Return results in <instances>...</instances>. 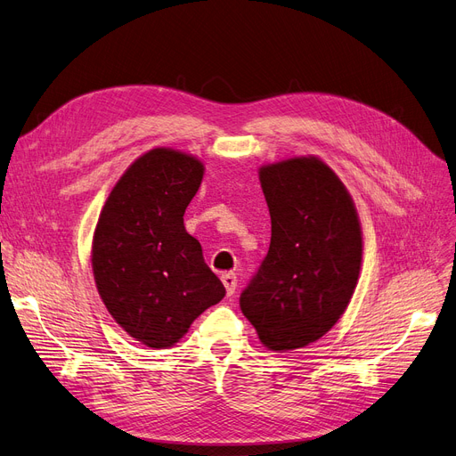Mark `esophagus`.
Segmentation results:
<instances>
[{"label": "esophagus", "instance_id": "obj_1", "mask_svg": "<svg viewBox=\"0 0 456 456\" xmlns=\"http://www.w3.org/2000/svg\"><path fill=\"white\" fill-rule=\"evenodd\" d=\"M221 279H223V284L226 288V294L233 296L235 294V288H238V277H235L233 273H224Z\"/></svg>", "mask_w": 456, "mask_h": 456}]
</instances>
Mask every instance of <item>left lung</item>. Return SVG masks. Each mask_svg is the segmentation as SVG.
<instances>
[{
	"label": "left lung",
	"instance_id": "8db88e82",
	"mask_svg": "<svg viewBox=\"0 0 456 456\" xmlns=\"http://www.w3.org/2000/svg\"><path fill=\"white\" fill-rule=\"evenodd\" d=\"M258 175L271 243L240 305L265 348L289 352L322 338L350 305L362 232L348 189L322 159H284Z\"/></svg>",
	"mask_w": 456,
	"mask_h": 456
}]
</instances>
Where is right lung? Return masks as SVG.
Segmentation results:
<instances>
[{"label":"right lung","instance_id":"1","mask_svg":"<svg viewBox=\"0 0 456 456\" xmlns=\"http://www.w3.org/2000/svg\"><path fill=\"white\" fill-rule=\"evenodd\" d=\"M204 162L172 148L140 155L108 194L91 267L108 313L148 348H172L226 294L183 215Z\"/></svg>","mask_w":456,"mask_h":456}]
</instances>
